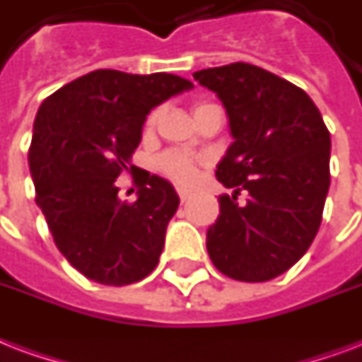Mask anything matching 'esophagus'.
Returning a JSON list of instances; mask_svg holds the SVG:
<instances>
[{"instance_id":"obj_1","label":"esophagus","mask_w":362,"mask_h":362,"mask_svg":"<svg viewBox=\"0 0 362 362\" xmlns=\"http://www.w3.org/2000/svg\"><path fill=\"white\" fill-rule=\"evenodd\" d=\"M178 197H180L182 203H186V201L189 199V192H187V189H178Z\"/></svg>"}]
</instances>
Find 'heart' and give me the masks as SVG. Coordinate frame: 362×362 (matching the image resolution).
I'll list each match as a JSON object with an SVG mask.
<instances>
[{
    "label": "heart",
    "mask_w": 362,
    "mask_h": 362,
    "mask_svg": "<svg viewBox=\"0 0 362 362\" xmlns=\"http://www.w3.org/2000/svg\"><path fill=\"white\" fill-rule=\"evenodd\" d=\"M157 121V112H151L146 125L153 127ZM159 169L178 184H192L197 178V159H193L182 151H169L159 159Z\"/></svg>",
    "instance_id": "1"
}]
</instances>
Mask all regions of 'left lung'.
<instances>
[{"mask_svg":"<svg viewBox=\"0 0 362 362\" xmlns=\"http://www.w3.org/2000/svg\"><path fill=\"white\" fill-rule=\"evenodd\" d=\"M224 104L233 142L216 178L220 195L206 250L218 272L262 283L291 269L315 239L330 186V132L305 90L272 71L247 64L193 74ZM241 189L245 206L236 203Z\"/></svg>","mask_w":362,"mask_h":362,"instance_id":"1","label":"left lung"}]
</instances>
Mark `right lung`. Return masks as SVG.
<instances>
[{
	"label": "right lung",
	"instance_id": "1",
	"mask_svg": "<svg viewBox=\"0 0 362 362\" xmlns=\"http://www.w3.org/2000/svg\"><path fill=\"white\" fill-rule=\"evenodd\" d=\"M193 87L173 74L95 70L47 96L28 151L35 203L54 245L87 279L123 286L156 269L178 209L170 182L140 170L138 199L121 201L115 178L134 169L146 115Z\"/></svg>",
	"mask_w": 362,
	"mask_h": 362
}]
</instances>
